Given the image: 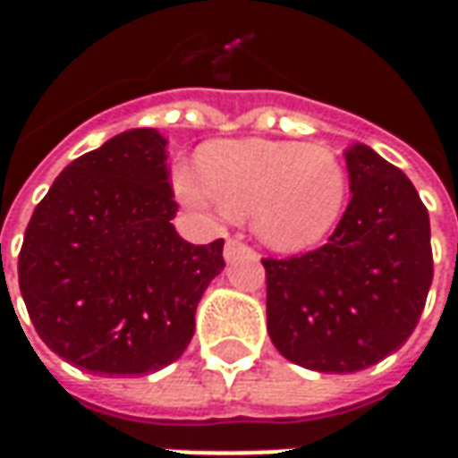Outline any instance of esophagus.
<instances>
[{"label": "esophagus", "mask_w": 458, "mask_h": 458, "mask_svg": "<svg viewBox=\"0 0 458 458\" xmlns=\"http://www.w3.org/2000/svg\"><path fill=\"white\" fill-rule=\"evenodd\" d=\"M223 255H225V262H235L240 255H250V258H255V250L248 248L245 242H240V240L233 238L225 242V252H223Z\"/></svg>", "instance_id": "esophagus-1"}]
</instances>
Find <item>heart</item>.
Here are the masks:
<instances>
[{"label": "heart", "mask_w": 458, "mask_h": 458, "mask_svg": "<svg viewBox=\"0 0 458 458\" xmlns=\"http://www.w3.org/2000/svg\"><path fill=\"white\" fill-rule=\"evenodd\" d=\"M174 189L191 208L252 218L265 245L294 255L336 230L348 203V171L324 144L216 141L200 154V176L176 171Z\"/></svg>", "instance_id": "1"}]
</instances>
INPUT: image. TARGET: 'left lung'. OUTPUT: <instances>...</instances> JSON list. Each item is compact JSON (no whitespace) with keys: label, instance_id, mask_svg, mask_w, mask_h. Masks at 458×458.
I'll return each instance as SVG.
<instances>
[{"label":"left lung","instance_id":"left-lung-1","mask_svg":"<svg viewBox=\"0 0 458 458\" xmlns=\"http://www.w3.org/2000/svg\"><path fill=\"white\" fill-rule=\"evenodd\" d=\"M353 199L324 248L262 259L267 331L317 373H355L410 338L432 284L429 213L412 181L365 144L345 149Z\"/></svg>","mask_w":458,"mask_h":458}]
</instances>
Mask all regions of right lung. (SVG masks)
<instances>
[{
	"mask_svg": "<svg viewBox=\"0 0 458 458\" xmlns=\"http://www.w3.org/2000/svg\"><path fill=\"white\" fill-rule=\"evenodd\" d=\"M166 144L140 127L71 161L26 228V311L54 353L90 373L147 375L181 358L225 267L223 240L191 245L171 225Z\"/></svg>",
	"mask_w": 458,
	"mask_h": 458,
	"instance_id": "add662e5",
	"label": "right lung"
}]
</instances>
